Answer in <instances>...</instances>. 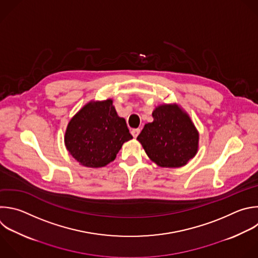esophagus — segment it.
<instances>
[{"mask_svg":"<svg viewBox=\"0 0 258 258\" xmlns=\"http://www.w3.org/2000/svg\"><path fill=\"white\" fill-rule=\"evenodd\" d=\"M140 132H141V131H140V128H134V130H132V132H131V133H132V135H133V137H134V138H137V137L139 136Z\"/></svg>","mask_w":258,"mask_h":258,"instance_id":"esophagus-1","label":"esophagus"}]
</instances>
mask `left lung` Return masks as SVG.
<instances>
[{"label":"left lung","mask_w":258,"mask_h":258,"mask_svg":"<svg viewBox=\"0 0 258 258\" xmlns=\"http://www.w3.org/2000/svg\"><path fill=\"white\" fill-rule=\"evenodd\" d=\"M154 120L137 140L152 162L164 168L185 166L198 153L200 134L189 114L176 103L158 105Z\"/></svg>","instance_id":"1"}]
</instances>
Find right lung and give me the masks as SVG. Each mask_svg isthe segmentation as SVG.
I'll return each mask as SVG.
<instances>
[{"label": "right lung", "instance_id": "add662e5", "mask_svg": "<svg viewBox=\"0 0 258 258\" xmlns=\"http://www.w3.org/2000/svg\"><path fill=\"white\" fill-rule=\"evenodd\" d=\"M125 119L118 116L113 100H91L69 121L64 146L80 165L104 167L115 158L122 145L132 140Z\"/></svg>", "mask_w": 258, "mask_h": 258}]
</instances>
